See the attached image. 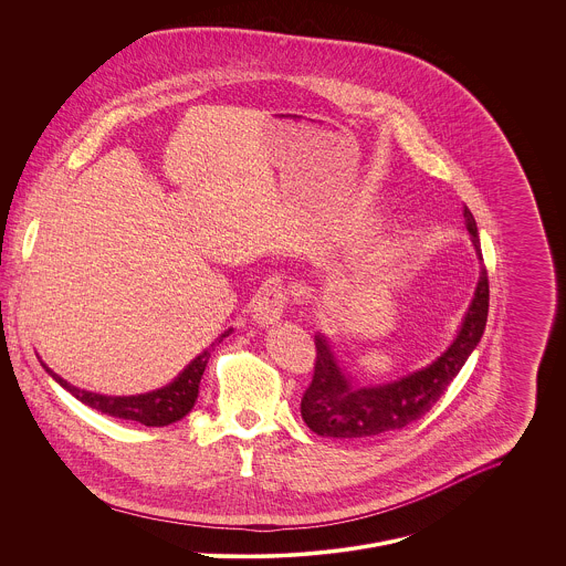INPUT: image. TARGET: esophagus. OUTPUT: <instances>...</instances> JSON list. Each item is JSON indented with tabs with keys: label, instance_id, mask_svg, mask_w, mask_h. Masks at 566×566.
Instances as JSON below:
<instances>
[{
	"label": "esophagus",
	"instance_id": "esophagus-1",
	"mask_svg": "<svg viewBox=\"0 0 566 566\" xmlns=\"http://www.w3.org/2000/svg\"><path fill=\"white\" fill-rule=\"evenodd\" d=\"M253 307H255L258 324L261 326L276 324L287 308V290L281 285H270L261 290Z\"/></svg>",
	"mask_w": 566,
	"mask_h": 566
}]
</instances>
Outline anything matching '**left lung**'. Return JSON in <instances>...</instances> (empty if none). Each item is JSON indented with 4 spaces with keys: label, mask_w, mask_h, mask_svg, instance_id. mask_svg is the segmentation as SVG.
<instances>
[{
    "label": "left lung",
    "mask_w": 566,
    "mask_h": 566,
    "mask_svg": "<svg viewBox=\"0 0 566 566\" xmlns=\"http://www.w3.org/2000/svg\"><path fill=\"white\" fill-rule=\"evenodd\" d=\"M463 216L475 253L482 261L475 218L467 206L463 207ZM486 315L489 274L486 265H482L475 296L454 344L428 367L412 371L400 380L374 387H363L353 380V376H344L331 355L326 339L317 335L313 378L301 400V415L305 423L319 437L337 439H367L402 430L430 411L448 391L464 360L478 346L486 326Z\"/></svg>",
    "instance_id": "left-lung-1"
}]
</instances>
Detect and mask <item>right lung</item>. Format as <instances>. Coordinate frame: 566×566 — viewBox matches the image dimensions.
<instances>
[{"label":"right lung","mask_w":566,"mask_h":566,"mask_svg":"<svg viewBox=\"0 0 566 566\" xmlns=\"http://www.w3.org/2000/svg\"><path fill=\"white\" fill-rule=\"evenodd\" d=\"M229 333H231V328L224 335H220V339L216 344H220L222 337H227ZM207 360H209V350L201 353L164 389H157V391L145 394V396H129V398H112V396L82 391V389L69 385L66 380H62L57 374L50 371V367H48V371L55 378V382H60L69 394H73L80 402H84L86 407H91L95 411L109 415V417H118V419H127V421H138L145 426H168L192 411L197 396H199V382L206 371Z\"/></svg>","instance_id":"add662e5"}]
</instances>
